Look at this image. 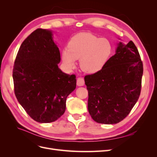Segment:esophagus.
Returning <instances> with one entry per match:
<instances>
[{
  "label": "esophagus",
  "instance_id": "1",
  "mask_svg": "<svg viewBox=\"0 0 157 157\" xmlns=\"http://www.w3.org/2000/svg\"><path fill=\"white\" fill-rule=\"evenodd\" d=\"M77 84L78 85V86H84V80L83 78L82 77H79L77 78Z\"/></svg>",
  "mask_w": 157,
  "mask_h": 157
}]
</instances>
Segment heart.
<instances>
[{
    "label": "heart",
    "instance_id": "heart-1",
    "mask_svg": "<svg viewBox=\"0 0 157 157\" xmlns=\"http://www.w3.org/2000/svg\"><path fill=\"white\" fill-rule=\"evenodd\" d=\"M111 52V44L107 39L83 32L71 38L67 49L62 52L61 58L69 69L74 68L75 60L80 59V67L83 72L93 74L103 67Z\"/></svg>",
    "mask_w": 157,
    "mask_h": 157
}]
</instances>
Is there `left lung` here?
I'll return each mask as SVG.
<instances>
[{"instance_id": "obj_1", "label": "left lung", "mask_w": 157, "mask_h": 157, "mask_svg": "<svg viewBox=\"0 0 157 157\" xmlns=\"http://www.w3.org/2000/svg\"><path fill=\"white\" fill-rule=\"evenodd\" d=\"M143 63L134 42H119L115 54L98 72L85 76L88 109L96 122L113 124L130 113L140 97Z\"/></svg>"}]
</instances>
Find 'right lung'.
<instances>
[{
	"label": "right lung",
	"instance_id": "add662e5",
	"mask_svg": "<svg viewBox=\"0 0 157 157\" xmlns=\"http://www.w3.org/2000/svg\"><path fill=\"white\" fill-rule=\"evenodd\" d=\"M51 30L37 29L22 42L13 69L14 92L33 120L54 122L65 111L66 99L76 88L75 75L59 67L60 52Z\"/></svg>",
	"mask_w": 157,
	"mask_h": 157
}]
</instances>
